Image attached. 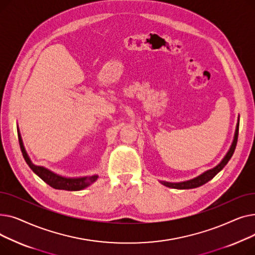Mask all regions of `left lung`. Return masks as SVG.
<instances>
[{
    "label": "left lung",
    "mask_w": 255,
    "mask_h": 255,
    "mask_svg": "<svg viewBox=\"0 0 255 255\" xmlns=\"http://www.w3.org/2000/svg\"><path fill=\"white\" fill-rule=\"evenodd\" d=\"M239 122H240V120H238L237 128H236L235 136H234V141L231 145V148H230L229 152H227V154L224 156V158L222 159V161L217 166L205 171L200 176H198L194 179H191L189 181L180 182V183H170V182H164L163 181V182H161V184H163L166 187H169V188H175V189H192V188H196V187L202 186V185L208 183L210 180H212L227 164V162L230 161V159L232 158V156L235 152L237 141H238V134H239Z\"/></svg>",
    "instance_id": "obj_1"
}]
</instances>
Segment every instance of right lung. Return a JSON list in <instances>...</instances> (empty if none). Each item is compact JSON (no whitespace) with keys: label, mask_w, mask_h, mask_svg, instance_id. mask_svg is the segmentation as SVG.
I'll return each instance as SVG.
<instances>
[{"label":"right lung","mask_w":255,"mask_h":255,"mask_svg":"<svg viewBox=\"0 0 255 255\" xmlns=\"http://www.w3.org/2000/svg\"><path fill=\"white\" fill-rule=\"evenodd\" d=\"M17 135H18V141L20 145V150L22 153V156L25 160L26 164L30 166V168L36 173V175L41 178L46 184H48L50 187L55 189H60V190H68V191H78V190H83L86 187L91 185L92 183L95 182L98 179V175H94L90 177H82V178H65L62 176L57 175V173L52 172L51 170L43 167V166H38L35 165L29 157V155L26 154V151L23 146V142L21 139L20 132L17 128Z\"/></svg>","instance_id":"1"}]
</instances>
